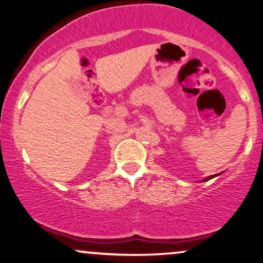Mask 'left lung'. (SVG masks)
Listing matches in <instances>:
<instances>
[{
  "instance_id": "obj_1",
  "label": "left lung",
  "mask_w": 263,
  "mask_h": 263,
  "mask_svg": "<svg viewBox=\"0 0 263 263\" xmlns=\"http://www.w3.org/2000/svg\"><path fill=\"white\" fill-rule=\"evenodd\" d=\"M217 175H220V174H216V175H211V176H208V177H205V179H204V180H203V181H208V180L213 179V177H215V176H217Z\"/></svg>"
}]
</instances>
